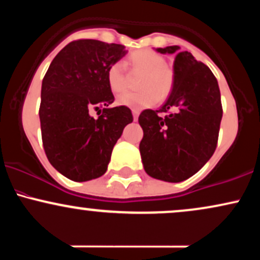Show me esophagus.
<instances>
[{
    "label": "esophagus",
    "instance_id": "obj_1",
    "mask_svg": "<svg viewBox=\"0 0 260 260\" xmlns=\"http://www.w3.org/2000/svg\"><path fill=\"white\" fill-rule=\"evenodd\" d=\"M132 113H133V120H134V121L138 120V116H139V111H138V110L133 109V110H132Z\"/></svg>",
    "mask_w": 260,
    "mask_h": 260
}]
</instances>
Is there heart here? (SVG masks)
I'll list each match as a JSON object with an SVG mask.
<instances>
[{"label":"heart","mask_w":260,"mask_h":260,"mask_svg":"<svg viewBox=\"0 0 260 260\" xmlns=\"http://www.w3.org/2000/svg\"><path fill=\"white\" fill-rule=\"evenodd\" d=\"M128 63L134 72L143 73L139 89L137 92H124L118 98L120 105L144 109L153 106L157 100H164L171 94L175 84V73L166 59L159 53L149 50H138L128 56ZM109 88L113 94H120L127 88V74L121 62H115L109 67L106 73Z\"/></svg>","instance_id":"1"}]
</instances>
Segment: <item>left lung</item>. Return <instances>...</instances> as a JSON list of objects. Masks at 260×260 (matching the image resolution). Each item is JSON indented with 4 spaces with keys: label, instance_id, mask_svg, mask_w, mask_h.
Instances as JSON below:
<instances>
[{
    "label": "left lung",
    "instance_id": "left-lung-1",
    "mask_svg": "<svg viewBox=\"0 0 260 260\" xmlns=\"http://www.w3.org/2000/svg\"><path fill=\"white\" fill-rule=\"evenodd\" d=\"M178 49L156 51L175 53ZM174 73L166 103L156 111L144 110L138 118L144 133L139 150L145 172L166 182L187 180L207 164L216 149L222 118L219 84L208 66L182 51L175 57Z\"/></svg>",
    "mask_w": 260,
    "mask_h": 260
}]
</instances>
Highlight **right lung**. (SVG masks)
<instances>
[{"mask_svg":"<svg viewBox=\"0 0 260 260\" xmlns=\"http://www.w3.org/2000/svg\"><path fill=\"white\" fill-rule=\"evenodd\" d=\"M123 45L80 39L52 59L41 85V138L50 164L70 180L84 182L106 172L112 149L133 121L127 106L109 107V67L126 55ZM103 107L98 119L92 108Z\"/></svg>","mask_w":260,"mask_h":260,"instance_id":"1","label":"right lung"}]
</instances>
